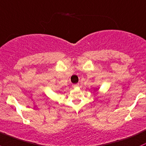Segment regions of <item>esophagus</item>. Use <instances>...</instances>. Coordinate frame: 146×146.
<instances>
[{"label":"esophagus","mask_w":146,"mask_h":146,"mask_svg":"<svg viewBox=\"0 0 146 146\" xmlns=\"http://www.w3.org/2000/svg\"><path fill=\"white\" fill-rule=\"evenodd\" d=\"M79 84H74L73 87L74 88H77V87H79Z\"/></svg>","instance_id":"obj_1"}]
</instances>
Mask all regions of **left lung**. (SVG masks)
<instances>
[{
    "label": "left lung",
    "mask_w": 146,
    "mask_h": 146,
    "mask_svg": "<svg viewBox=\"0 0 146 146\" xmlns=\"http://www.w3.org/2000/svg\"><path fill=\"white\" fill-rule=\"evenodd\" d=\"M98 90V89H97V88H96V89H95V91H96V90Z\"/></svg>",
    "instance_id": "left-lung-1"
}]
</instances>
